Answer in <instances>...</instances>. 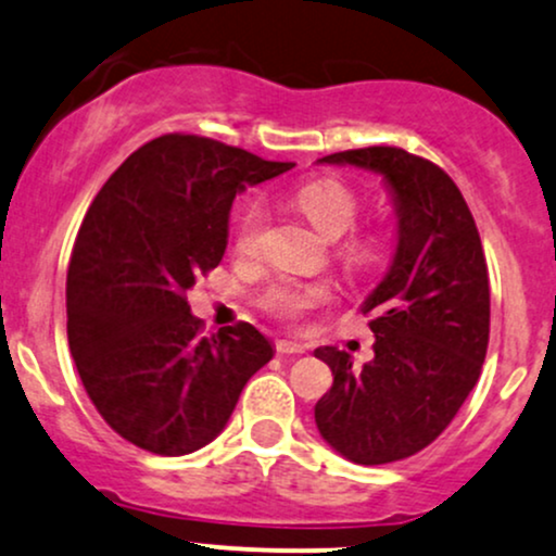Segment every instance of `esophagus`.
<instances>
[{"label":"esophagus","mask_w":556,"mask_h":556,"mask_svg":"<svg viewBox=\"0 0 556 556\" xmlns=\"http://www.w3.org/2000/svg\"><path fill=\"white\" fill-rule=\"evenodd\" d=\"M305 350H307L305 344L287 342V339H279V342H277V352H279V354H303Z\"/></svg>","instance_id":"1"}]
</instances>
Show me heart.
Masks as SVG:
<instances>
[{
  "mask_svg": "<svg viewBox=\"0 0 556 556\" xmlns=\"http://www.w3.org/2000/svg\"><path fill=\"white\" fill-rule=\"evenodd\" d=\"M295 204L329 238H339L346 230H352L359 212H363L357 193L339 178L305 180L298 186ZM266 225H269V212H266L264 199L251 197L240 206L236 219V251L240 256H258L264 249ZM383 238L378 232H357L342 245V261L357 271H370L383 258ZM331 300V285L303 282L295 277H274L258 292L261 311L269 313L271 318L290 320V324L305 318L316 307L329 305Z\"/></svg>",
  "mask_w": 556,
  "mask_h": 556,
  "instance_id": "obj_1",
  "label": "heart"
}]
</instances>
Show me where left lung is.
Returning a JSON list of instances; mask_svg holds the SVG:
<instances>
[{"label": "left lung", "instance_id": "obj_1", "mask_svg": "<svg viewBox=\"0 0 556 556\" xmlns=\"http://www.w3.org/2000/svg\"><path fill=\"white\" fill-rule=\"evenodd\" d=\"M320 163L383 173L396 197V256L363 307L376 357L354 367L350 352L316 350L333 372L318 432L354 464H393L438 440L477 386L490 344L484 249L464 193L432 160L383 144Z\"/></svg>", "mask_w": 556, "mask_h": 556}]
</instances>
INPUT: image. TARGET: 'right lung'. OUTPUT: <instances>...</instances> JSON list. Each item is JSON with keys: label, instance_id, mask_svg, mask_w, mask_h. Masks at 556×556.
Wrapping results in <instances>:
<instances>
[{"label": "right lung", "instance_id": "obj_1", "mask_svg": "<svg viewBox=\"0 0 556 556\" xmlns=\"http://www.w3.org/2000/svg\"><path fill=\"white\" fill-rule=\"evenodd\" d=\"M290 168L199 134H163L92 199L66 271V337L87 396L131 445L199 451L271 359L245 320L206 337L186 292L223 261L236 193Z\"/></svg>", "mask_w": 556, "mask_h": 556}]
</instances>
